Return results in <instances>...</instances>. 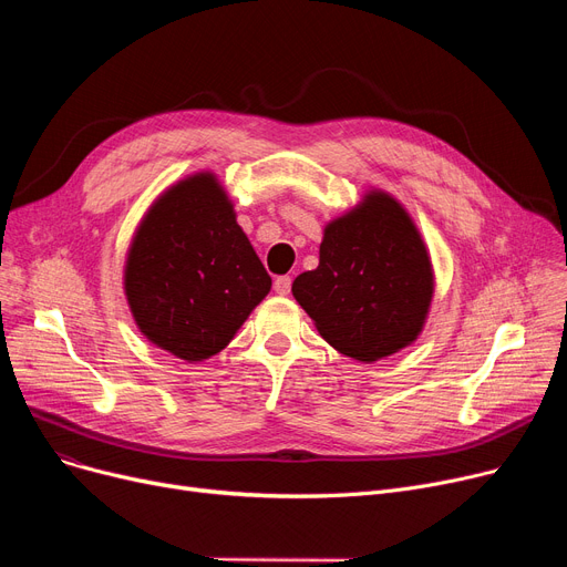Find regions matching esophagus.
Here are the masks:
<instances>
[{"instance_id":"34e87169","label":"esophagus","mask_w":567,"mask_h":567,"mask_svg":"<svg viewBox=\"0 0 567 567\" xmlns=\"http://www.w3.org/2000/svg\"><path fill=\"white\" fill-rule=\"evenodd\" d=\"M274 289H276V293L287 296V293H289V289H291V278H289V276H280V278H276Z\"/></svg>"}]
</instances>
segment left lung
Listing matches in <instances>:
<instances>
[{"mask_svg":"<svg viewBox=\"0 0 567 567\" xmlns=\"http://www.w3.org/2000/svg\"><path fill=\"white\" fill-rule=\"evenodd\" d=\"M291 293L333 349L374 363L423 333L434 266L406 208L370 188L323 227L319 266L296 278Z\"/></svg>","mask_w":567,"mask_h":567,"instance_id":"1","label":"left lung"}]
</instances>
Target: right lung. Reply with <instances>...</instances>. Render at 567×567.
<instances>
[{
    "instance_id": "add662e5",
    "label": "right lung",
    "mask_w": 567,
    "mask_h": 567,
    "mask_svg": "<svg viewBox=\"0 0 567 567\" xmlns=\"http://www.w3.org/2000/svg\"><path fill=\"white\" fill-rule=\"evenodd\" d=\"M271 291L229 195L214 172L163 190L142 216L124 266V293L140 333L176 359L223 351Z\"/></svg>"
}]
</instances>
